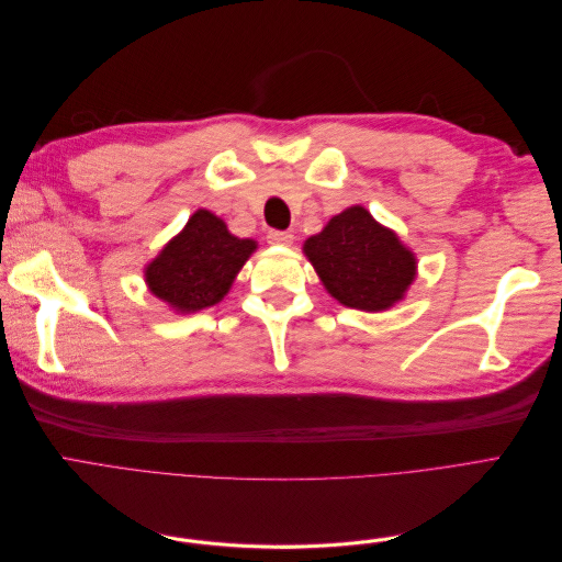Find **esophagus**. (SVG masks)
Segmentation results:
<instances>
[{
	"label": "esophagus",
	"instance_id": "1",
	"mask_svg": "<svg viewBox=\"0 0 562 562\" xmlns=\"http://www.w3.org/2000/svg\"><path fill=\"white\" fill-rule=\"evenodd\" d=\"M267 241L274 244V246H291V244H293V234H291V232L269 229V232H267Z\"/></svg>",
	"mask_w": 562,
	"mask_h": 562
}]
</instances>
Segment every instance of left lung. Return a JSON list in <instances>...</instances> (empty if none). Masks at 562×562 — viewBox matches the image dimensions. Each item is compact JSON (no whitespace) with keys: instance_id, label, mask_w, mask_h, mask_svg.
Returning a JSON list of instances; mask_svg holds the SVG:
<instances>
[{"instance_id":"8db88e82","label":"left lung","mask_w":562,"mask_h":562,"mask_svg":"<svg viewBox=\"0 0 562 562\" xmlns=\"http://www.w3.org/2000/svg\"><path fill=\"white\" fill-rule=\"evenodd\" d=\"M304 252L328 293L351 310H389L415 279V255L361 206L335 215Z\"/></svg>"}]
</instances>
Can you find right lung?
<instances>
[{"label": "right lung", "instance_id": "add662e5", "mask_svg": "<svg viewBox=\"0 0 562 562\" xmlns=\"http://www.w3.org/2000/svg\"><path fill=\"white\" fill-rule=\"evenodd\" d=\"M255 248V241L232 236L223 220L201 209L149 262L145 279L149 291L173 310L199 312L227 295Z\"/></svg>", "mask_w": 562, "mask_h": 562}]
</instances>
